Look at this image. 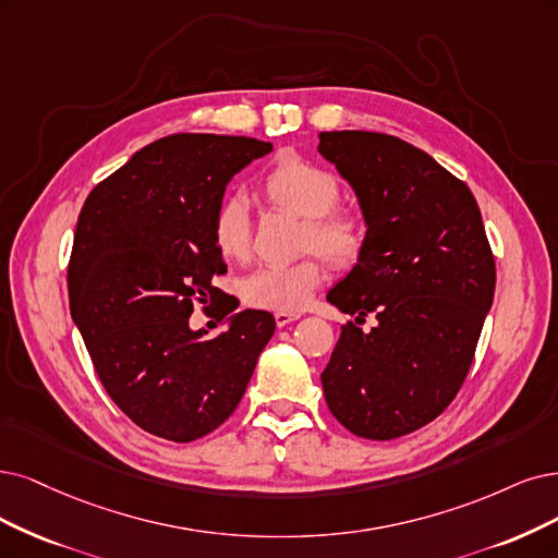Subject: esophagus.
Listing matches in <instances>:
<instances>
[{
  "instance_id": "obj_1",
  "label": "esophagus",
  "mask_w": 558,
  "mask_h": 558,
  "mask_svg": "<svg viewBox=\"0 0 558 558\" xmlns=\"http://www.w3.org/2000/svg\"><path fill=\"white\" fill-rule=\"evenodd\" d=\"M299 317H301L299 313H276V324L282 328V326H287V324L296 322Z\"/></svg>"
}]
</instances>
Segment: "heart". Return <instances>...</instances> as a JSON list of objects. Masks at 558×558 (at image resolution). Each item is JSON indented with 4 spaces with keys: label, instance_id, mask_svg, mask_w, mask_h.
Masks as SVG:
<instances>
[{
    "label": "heart",
    "instance_id": "b5f03b06",
    "mask_svg": "<svg viewBox=\"0 0 558 558\" xmlns=\"http://www.w3.org/2000/svg\"><path fill=\"white\" fill-rule=\"evenodd\" d=\"M262 191L274 204L305 218L303 245L315 247L333 266H354L365 251V222L361 216L336 209L340 181L333 172L296 154H282L262 177ZM211 236L227 259L251 253L253 225L243 197H225L211 216ZM324 280L317 257L294 264H266L243 280V299L276 313H299Z\"/></svg>",
    "mask_w": 558,
    "mask_h": 558
}]
</instances>
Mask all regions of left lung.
I'll use <instances>...</instances> for the list:
<instances>
[{
    "instance_id": "left-lung-1",
    "label": "left lung",
    "mask_w": 558,
    "mask_h": 558,
    "mask_svg": "<svg viewBox=\"0 0 558 558\" xmlns=\"http://www.w3.org/2000/svg\"><path fill=\"white\" fill-rule=\"evenodd\" d=\"M352 185L365 251L326 301L342 326L322 373L331 414L363 439L409 435L458 396L492 307L494 257L476 197L429 154L369 131L319 133ZM373 312V332L357 326Z\"/></svg>"
}]
</instances>
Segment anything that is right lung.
Returning a JSON list of instances; mask_svg holds the SVG:
<instances>
[{
	"label": "right lung",
	"instance_id": "obj_1",
	"mask_svg": "<svg viewBox=\"0 0 558 558\" xmlns=\"http://www.w3.org/2000/svg\"><path fill=\"white\" fill-rule=\"evenodd\" d=\"M271 151L255 137H162L82 206L71 317L108 396L156 437L195 441L230 418L276 331L271 313H234V299L214 284L227 264L211 236L227 183ZM195 302H214L226 319L216 339L190 328Z\"/></svg>",
	"mask_w": 558,
	"mask_h": 558
}]
</instances>
